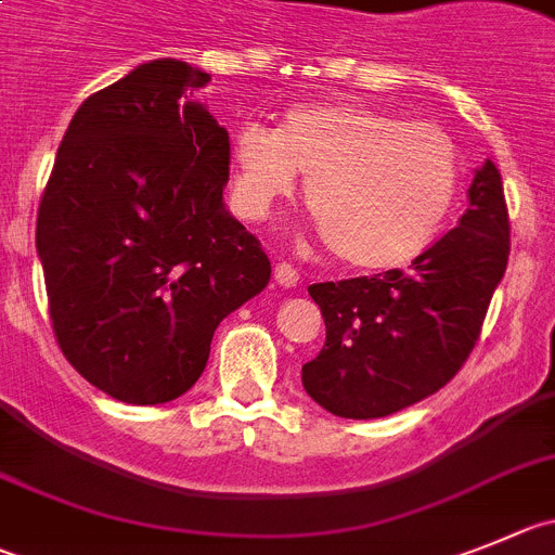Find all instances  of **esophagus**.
I'll return each mask as SVG.
<instances>
[{
  "label": "esophagus",
  "instance_id": "esophagus-1",
  "mask_svg": "<svg viewBox=\"0 0 555 555\" xmlns=\"http://www.w3.org/2000/svg\"><path fill=\"white\" fill-rule=\"evenodd\" d=\"M273 279H276L279 287H295V284L301 282V273L295 271L289 262H279V266L273 268Z\"/></svg>",
  "mask_w": 555,
  "mask_h": 555
}]
</instances>
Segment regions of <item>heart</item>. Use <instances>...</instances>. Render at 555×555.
<instances>
[{
	"instance_id": "obj_1",
	"label": "heart",
	"mask_w": 555,
	"mask_h": 555,
	"mask_svg": "<svg viewBox=\"0 0 555 555\" xmlns=\"http://www.w3.org/2000/svg\"><path fill=\"white\" fill-rule=\"evenodd\" d=\"M230 196L262 219L307 180V207L345 266L388 271L433 246L460 191L447 131L359 103H301L279 128L232 133Z\"/></svg>"
}]
</instances>
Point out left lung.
Here are the masks:
<instances>
[{"mask_svg":"<svg viewBox=\"0 0 555 555\" xmlns=\"http://www.w3.org/2000/svg\"><path fill=\"white\" fill-rule=\"evenodd\" d=\"M509 260V214L493 160L474 172L457 227L408 266L312 284L325 345L307 395L341 418H380L447 386L479 339Z\"/></svg>","mask_w":555,"mask_h":555,"instance_id":"1","label":"left lung"}]
</instances>
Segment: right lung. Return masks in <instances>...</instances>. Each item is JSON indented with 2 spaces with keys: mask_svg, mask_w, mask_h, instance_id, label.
Instances as JSON below:
<instances>
[{
  "mask_svg": "<svg viewBox=\"0 0 555 555\" xmlns=\"http://www.w3.org/2000/svg\"><path fill=\"white\" fill-rule=\"evenodd\" d=\"M210 74L150 60L87 98L38 210L51 325L65 359L128 405L178 400L271 260L224 207L230 133L191 101Z\"/></svg>",
  "mask_w": 555,
  "mask_h": 555,
  "instance_id": "1",
  "label": "right lung"
}]
</instances>
